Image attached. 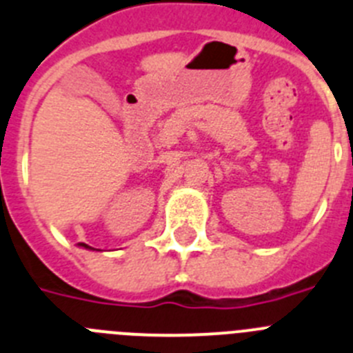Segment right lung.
<instances>
[{"label":"right lung","instance_id":"obj_1","mask_svg":"<svg viewBox=\"0 0 353 353\" xmlns=\"http://www.w3.org/2000/svg\"><path fill=\"white\" fill-rule=\"evenodd\" d=\"M79 246L85 248V250H93V248H91V246H88V244H84V243H79Z\"/></svg>","mask_w":353,"mask_h":353}]
</instances>
